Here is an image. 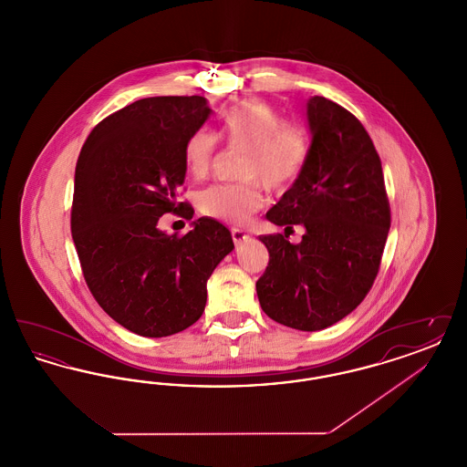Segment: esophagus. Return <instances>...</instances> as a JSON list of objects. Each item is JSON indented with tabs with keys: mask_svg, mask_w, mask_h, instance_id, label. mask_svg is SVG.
<instances>
[{
	"mask_svg": "<svg viewBox=\"0 0 467 467\" xmlns=\"http://www.w3.org/2000/svg\"><path fill=\"white\" fill-rule=\"evenodd\" d=\"M231 236H233V242H234V244H242L250 238L244 231H242V229H231Z\"/></svg>",
	"mask_w": 467,
	"mask_h": 467,
	"instance_id": "1",
	"label": "esophagus"
}]
</instances>
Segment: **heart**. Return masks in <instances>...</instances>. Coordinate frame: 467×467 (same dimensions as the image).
<instances>
[{"label": "heart", "instance_id": "obj_1", "mask_svg": "<svg viewBox=\"0 0 467 467\" xmlns=\"http://www.w3.org/2000/svg\"><path fill=\"white\" fill-rule=\"evenodd\" d=\"M219 136L229 149L244 152L240 177L246 178L242 183L212 185L198 194L201 213L221 223H246L263 204L258 182L275 192L287 191L308 161V140L301 128L282 120V115L261 99L234 105L223 115ZM215 156L217 138L204 130L196 131L183 150L189 175L206 177Z\"/></svg>", "mask_w": 467, "mask_h": 467}]
</instances>
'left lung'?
Returning a JSON list of instances; mask_svg holds the SVG:
<instances>
[{
	"instance_id": "obj_1",
	"label": "left lung",
	"mask_w": 467,
	"mask_h": 467,
	"mask_svg": "<svg viewBox=\"0 0 467 467\" xmlns=\"http://www.w3.org/2000/svg\"><path fill=\"white\" fill-rule=\"evenodd\" d=\"M306 166L266 213L305 227L303 240L265 234L269 265L255 289L269 318L320 331L356 310L371 289L390 227L377 149L356 117L324 96L306 101Z\"/></svg>"
}]
</instances>
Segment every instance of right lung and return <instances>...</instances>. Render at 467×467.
I'll list each match as a JSON object with an SVG mask.
<instances>
[{"label":"right lung","mask_w":467,"mask_h":467,"mask_svg":"<svg viewBox=\"0 0 467 467\" xmlns=\"http://www.w3.org/2000/svg\"><path fill=\"white\" fill-rule=\"evenodd\" d=\"M201 96L138 99L101 120L75 170L71 236L90 292L131 333L162 337L191 327L204 311L206 282L234 244L210 217L166 234L159 217L194 210L178 202L183 150L208 120Z\"/></svg>","instance_id":"add662e5"}]
</instances>
